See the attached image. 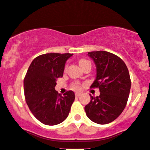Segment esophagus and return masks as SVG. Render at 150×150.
Returning <instances> with one entry per match:
<instances>
[{
  "mask_svg": "<svg viewBox=\"0 0 150 150\" xmlns=\"http://www.w3.org/2000/svg\"><path fill=\"white\" fill-rule=\"evenodd\" d=\"M80 96H81V93H75V96H76V97Z\"/></svg>",
  "mask_w": 150,
  "mask_h": 150,
  "instance_id": "1",
  "label": "esophagus"
}]
</instances>
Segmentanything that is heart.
Masks as SVG:
<instances>
[{
	"label": "heart",
	"instance_id": "heart-1",
	"mask_svg": "<svg viewBox=\"0 0 150 150\" xmlns=\"http://www.w3.org/2000/svg\"><path fill=\"white\" fill-rule=\"evenodd\" d=\"M87 62H89L88 60H84V59H82V60H81L80 61H79V65H80V67H81V66H83V64H85L86 63H87ZM72 88L74 89V90H80L81 89V86L79 85V83H74L73 84H72Z\"/></svg>",
	"mask_w": 150,
	"mask_h": 150
}]
</instances>
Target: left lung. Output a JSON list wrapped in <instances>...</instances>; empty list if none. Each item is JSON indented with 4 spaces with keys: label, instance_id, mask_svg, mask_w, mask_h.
Segmentation results:
<instances>
[{
    "label": "left lung",
    "instance_id": "obj_1",
    "mask_svg": "<svg viewBox=\"0 0 150 150\" xmlns=\"http://www.w3.org/2000/svg\"><path fill=\"white\" fill-rule=\"evenodd\" d=\"M88 56L96 67V77L90 87H98L100 95H90L85 112L96 123H110L120 115L127 103L131 89L129 70L122 59L110 52H91Z\"/></svg>",
    "mask_w": 150,
    "mask_h": 150
}]
</instances>
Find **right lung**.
Segmentation results:
<instances>
[{
	"label": "right lung",
	"instance_id": "right-lung-1",
	"mask_svg": "<svg viewBox=\"0 0 150 150\" xmlns=\"http://www.w3.org/2000/svg\"><path fill=\"white\" fill-rule=\"evenodd\" d=\"M73 54L48 53L38 56L30 63L24 79L27 105L42 123H61L69 115L75 100L73 91L61 96L54 89L57 78L63 77L66 61Z\"/></svg>",
	"mask_w": 150,
	"mask_h": 150
}]
</instances>
